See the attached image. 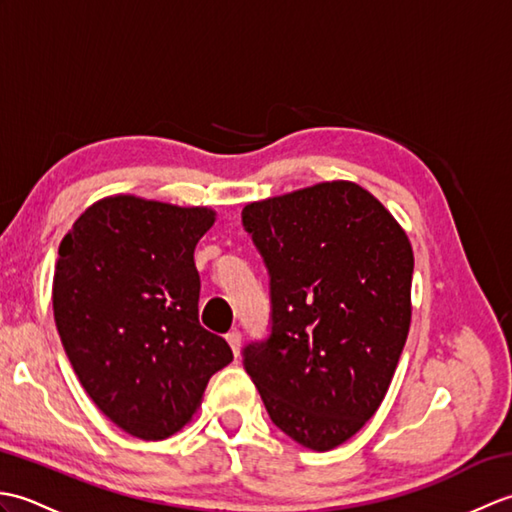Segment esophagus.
Wrapping results in <instances>:
<instances>
[{"label":"esophagus","instance_id":"obj_1","mask_svg":"<svg viewBox=\"0 0 512 512\" xmlns=\"http://www.w3.org/2000/svg\"><path fill=\"white\" fill-rule=\"evenodd\" d=\"M226 341H228V345H231L233 354L237 356L239 354V347H242V334H239V330H231V332L226 334Z\"/></svg>","mask_w":512,"mask_h":512}]
</instances>
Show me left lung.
Returning <instances> with one entry per match:
<instances>
[{
	"label": "left lung",
	"instance_id": "obj_1",
	"mask_svg": "<svg viewBox=\"0 0 512 512\" xmlns=\"http://www.w3.org/2000/svg\"><path fill=\"white\" fill-rule=\"evenodd\" d=\"M246 231L270 273L273 334L244 350L270 420L330 451L374 416L411 325V242L350 180L250 202Z\"/></svg>",
	"mask_w": 512,
	"mask_h": 512
}]
</instances>
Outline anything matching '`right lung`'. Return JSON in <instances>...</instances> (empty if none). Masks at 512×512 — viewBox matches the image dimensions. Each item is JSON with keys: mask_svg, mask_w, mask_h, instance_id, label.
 I'll use <instances>...</instances> for the list:
<instances>
[{"mask_svg": "<svg viewBox=\"0 0 512 512\" xmlns=\"http://www.w3.org/2000/svg\"><path fill=\"white\" fill-rule=\"evenodd\" d=\"M215 217L209 206L118 193L61 239L52 310L63 350L94 405L134 438L180 431L209 378L233 361L198 321L193 250Z\"/></svg>", "mask_w": 512, "mask_h": 512, "instance_id": "obj_1", "label": "right lung"}]
</instances>
